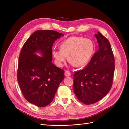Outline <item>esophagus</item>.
Masks as SVG:
<instances>
[{
  "label": "esophagus",
  "mask_w": 129,
  "mask_h": 129,
  "mask_svg": "<svg viewBox=\"0 0 129 129\" xmlns=\"http://www.w3.org/2000/svg\"><path fill=\"white\" fill-rule=\"evenodd\" d=\"M64 75L66 76H69L71 75V72H70L69 71H66L64 73Z\"/></svg>",
  "instance_id": "34e87169"
}]
</instances>
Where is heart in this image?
Returning <instances> with one entry per match:
<instances>
[{
    "label": "heart",
    "instance_id": "1",
    "mask_svg": "<svg viewBox=\"0 0 129 129\" xmlns=\"http://www.w3.org/2000/svg\"><path fill=\"white\" fill-rule=\"evenodd\" d=\"M94 49L93 42L88 38L73 36L61 42L60 49H54L52 54L55 64L61 67L68 58L76 67H82L90 59Z\"/></svg>",
    "mask_w": 129,
    "mask_h": 129
}]
</instances>
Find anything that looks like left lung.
<instances>
[{
  "mask_svg": "<svg viewBox=\"0 0 129 129\" xmlns=\"http://www.w3.org/2000/svg\"><path fill=\"white\" fill-rule=\"evenodd\" d=\"M95 36L99 49L84 69L75 72L73 88L81 102L92 104L110 90L115 71V57L110 42L100 32Z\"/></svg>",
  "mask_w": 129,
  "mask_h": 129,
  "instance_id": "8db88e82",
  "label": "left lung"
}]
</instances>
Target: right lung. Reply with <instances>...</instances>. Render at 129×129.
I'll return each mask as SVG.
<instances>
[{"label": "right lung", "instance_id": "1", "mask_svg": "<svg viewBox=\"0 0 129 129\" xmlns=\"http://www.w3.org/2000/svg\"><path fill=\"white\" fill-rule=\"evenodd\" d=\"M63 34L53 30H38L23 45L19 58L17 80L25 99L44 107L53 101L58 85L64 79V70L52 62V46ZM40 51L43 56H37Z\"/></svg>", "mask_w": 129, "mask_h": 129}]
</instances>
